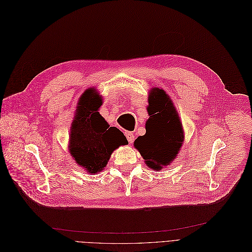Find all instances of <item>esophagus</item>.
<instances>
[{
    "label": "esophagus",
    "mask_w": 252,
    "mask_h": 252,
    "mask_svg": "<svg viewBox=\"0 0 252 252\" xmlns=\"http://www.w3.org/2000/svg\"><path fill=\"white\" fill-rule=\"evenodd\" d=\"M125 135H126V137H127V139H128V141H129L130 143L133 142V140H134V135H133L132 132H129V131H126Z\"/></svg>",
    "instance_id": "obj_1"
}]
</instances>
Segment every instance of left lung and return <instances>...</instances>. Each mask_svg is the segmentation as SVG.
Wrapping results in <instances>:
<instances>
[{
	"mask_svg": "<svg viewBox=\"0 0 252 252\" xmlns=\"http://www.w3.org/2000/svg\"><path fill=\"white\" fill-rule=\"evenodd\" d=\"M149 120L146 134L138 136L134 148L146 164L154 170H161L176 157L184 141L183 125L172 100L162 89L153 88L149 94Z\"/></svg>",
	"mask_w": 252,
	"mask_h": 252,
	"instance_id": "obj_1",
	"label": "left lung"
}]
</instances>
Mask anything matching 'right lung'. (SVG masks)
<instances>
[{
	"label": "right lung",
	"mask_w": 252,
	"mask_h": 252,
	"mask_svg": "<svg viewBox=\"0 0 252 252\" xmlns=\"http://www.w3.org/2000/svg\"><path fill=\"white\" fill-rule=\"evenodd\" d=\"M102 104L100 95L93 88L81 96L77 113L70 127L69 153L89 173L100 172L112 153L128 143L125 135L116 127H110L98 109Z\"/></svg>",
	"instance_id": "1"
}]
</instances>
